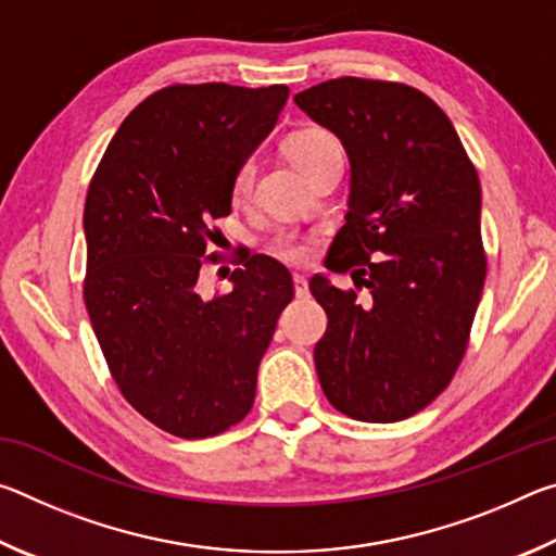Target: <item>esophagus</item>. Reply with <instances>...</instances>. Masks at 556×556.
<instances>
[{"instance_id":"34e87169","label":"esophagus","mask_w":556,"mask_h":556,"mask_svg":"<svg viewBox=\"0 0 556 556\" xmlns=\"http://www.w3.org/2000/svg\"><path fill=\"white\" fill-rule=\"evenodd\" d=\"M294 294H296V299H306L308 296V281L301 277V275L294 277Z\"/></svg>"}]
</instances>
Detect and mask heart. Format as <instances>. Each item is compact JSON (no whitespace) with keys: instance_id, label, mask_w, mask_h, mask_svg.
Masks as SVG:
<instances>
[{"instance_id":"heart-1","label":"heart","mask_w":556,"mask_h":556,"mask_svg":"<svg viewBox=\"0 0 556 556\" xmlns=\"http://www.w3.org/2000/svg\"><path fill=\"white\" fill-rule=\"evenodd\" d=\"M285 152L301 168L306 176H312L318 166L326 164L328 159L343 156V147L338 142V137L333 131H328L326 127H304L291 131L285 142ZM255 176H257V164L255 159H244L240 166L235 168L232 174V199L235 201H248L252 193V186H255ZM269 250L275 252L279 260L291 262V265H304V262L312 257V242L306 238H301L296 232H281L271 240Z\"/></svg>"}]
</instances>
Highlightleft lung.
Returning a JSON list of instances; mask_svg holds the SVG:
<instances>
[{
  "instance_id": "left-lung-1",
  "label": "left lung",
  "mask_w": 556,
  "mask_h": 556,
  "mask_svg": "<svg viewBox=\"0 0 556 556\" xmlns=\"http://www.w3.org/2000/svg\"><path fill=\"white\" fill-rule=\"evenodd\" d=\"M296 105L341 139L351 201L314 277L328 328L314 361L324 394L361 421L407 419L448 388L468 348L485 281L481 184L454 125L425 92L392 80L336 78Z\"/></svg>"
}]
</instances>
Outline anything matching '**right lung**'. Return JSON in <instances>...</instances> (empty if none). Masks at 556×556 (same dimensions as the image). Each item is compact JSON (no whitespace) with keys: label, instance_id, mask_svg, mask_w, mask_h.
<instances>
[{"label":"right lung","instance_id":"obj_1","mask_svg":"<svg viewBox=\"0 0 556 556\" xmlns=\"http://www.w3.org/2000/svg\"><path fill=\"white\" fill-rule=\"evenodd\" d=\"M287 86L162 88L129 112L86 199L83 296L112 380L154 427L205 439L255 402L257 370L291 299L289 269L238 255L232 289L205 301L201 265L230 215L232 174L265 139Z\"/></svg>","mask_w":556,"mask_h":556}]
</instances>
